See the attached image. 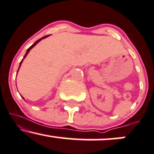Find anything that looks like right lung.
<instances>
[{"instance_id": "1", "label": "right lung", "mask_w": 154, "mask_h": 154, "mask_svg": "<svg viewBox=\"0 0 154 154\" xmlns=\"http://www.w3.org/2000/svg\"><path fill=\"white\" fill-rule=\"evenodd\" d=\"M47 36H49V35H48V36H44V37H42V38H39V39H38V40H37V41H36V42H35V43H34V44H32V45H31V47H29V49H27V51H26V54H25V55H24L23 58V59H22V60H21V62H20V65H19V67H18V69H19L20 66H21V63H22V62H23V59H24V58H25V57L27 56V54H29V51H30V50H31V49H32V48H33V47H34V46H36V44H38V42H39L41 40H42V39H43V38H47ZM18 71H17V73H18ZM23 100H24V98H23Z\"/></svg>"}]
</instances>
